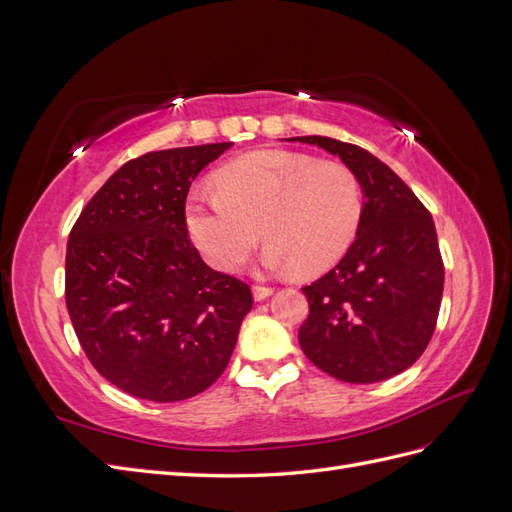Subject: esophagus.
I'll list each match as a JSON object with an SVG mask.
<instances>
[{"label": "esophagus", "mask_w": 512, "mask_h": 512, "mask_svg": "<svg viewBox=\"0 0 512 512\" xmlns=\"http://www.w3.org/2000/svg\"><path fill=\"white\" fill-rule=\"evenodd\" d=\"M252 294H254V301H265V299H269L271 294H273V288H269V286H254Z\"/></svg>", "instance_id": "34e87169"}]
</instances>
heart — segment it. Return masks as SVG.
Returning <instances> with one entry per match:
<instances>
[{
  "label": "heart",
  "instance_id": "b5f03b06",
  "mask_svg": "<svg viewBox=\"0 0 512 512\" xmlns=\"http://www.w3.org/2000/svg\"><path fill=\"white\" fill-rule=\"evenodd\" d=\"M218 194L192 192L185 228L213 269L239 271L254 254L271 273L318 275L352 245L361 224L363 192L352 170L303 153L262 149L215 173Z\"/></svg>",
  "mask_w": 512,
  "mask_h": 512
}]
</instances>
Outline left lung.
I'll list each match as a JSON object with an SVG mask.
<instances>
[{"label": "left lung", "mask_w": 512, "mask_h": 512, "mask_svg": "<svg viewBox=\"0 0 512 512\" xmlns=\"http://www.w3.org/2000/svg\"><path fill=\"white\" fill-rule=\"evenodd\" d=\"M342 160L361 183L363 213L344 258L305 286V356L329 376L371 384L416 363L436 329L444 265L436 224L408 185L369 151L327 136H294Z\"/></svg>", "instance_id": "8db88e82"}]
</instances>
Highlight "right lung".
<instances>
[{"label": "right lung", "mask_w": 512, "mask_h": 512, "mask_svg": "<svg viewBox=\"0 0 512 512\" xmlns=\"http://www.w3.org/2000/svg\"><path fill=\"white\" fill-rule=\"evenodd\" d=\"M232 143L151 151L123 164L76 220L66 305L100 376L128 395L190 399L222 376L250 286L213 271L185 228V198Z\"/></svg>", "instance_id": "obj_1"}]
</instances>
